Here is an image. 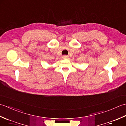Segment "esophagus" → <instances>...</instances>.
Listing matches in <instances>:
<instances>
[{
	"label": "esophagus",
	"mask_w": 126,
	"mask_h": 126,
	"mask_svg": "<svg viewBox=\"0 0 126 126\" xmlns=\"http://www.w3.org/2000/svg\"><path fill=\"white\" fill-rule=\"evenodd\" d=\"M63 59H68V56H66V55H64V56H63Z\"/></svg>",
	"instance_id": "esophagus-1"
}]
</instances>
